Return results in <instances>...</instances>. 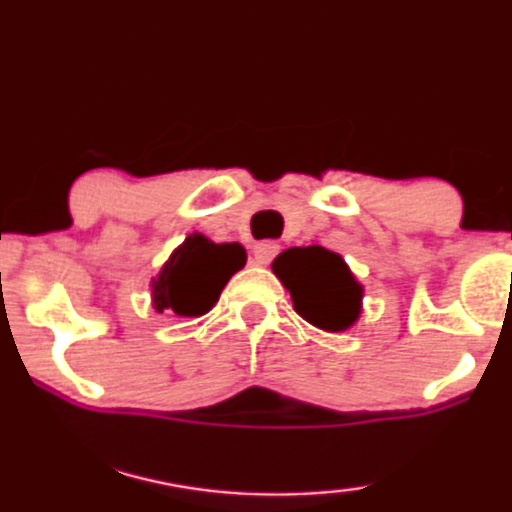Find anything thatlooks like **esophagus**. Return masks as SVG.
<instances>
[{
    "instance_id": "34e87169",
    "label": "esophagus",
    "mask_w": 512,
    "mask_h": 512,
    "mask_svg": "<svg viewBox=\"0 0 512 512\" xmlns=\"http://www.w3.org/2000/svg\"><path fill=\"white\" fill-rule=\"evenodd\" d=\"M277 254H280V244H277V242L265 240V242L256 244V247H254V261L258 265H268Z\"/></svg>"
}]
</instances>
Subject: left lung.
<instances>
[{"mask_svg":"<svg viewBox=\"0 0 512 512\" xmlns=\"http://www.w3.org/2000/svg\"><path fill=\"white\" fill-rule=\"evenodd\" d=\"M272 272L289 289L296 313L317 329L345 331L362 313V284L336 251L291 247L272 261Z\"/></svg>","mask_w":512,"mask_h":512,"instance_id":"1","label":"left lung"}]
</instances>
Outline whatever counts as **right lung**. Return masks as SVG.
Instances as JSON below:
<instances>
[{"mask_svg": "<svg viewBox=\"0 0 512 512\" xmlns=\"http://www.w3.org/2000/svg\"><path fill=\"white\" fill-rule=\"evenodd\" d=\"M247 251L237 242L216 244L192 232L152 277V308L157 313L199 317L214 308L232 275L244 268Z\"/></svg>", "mask_w": 512, "mask_h": 512, "instance_id": "1", "label": "right lung"}]
</instances>
